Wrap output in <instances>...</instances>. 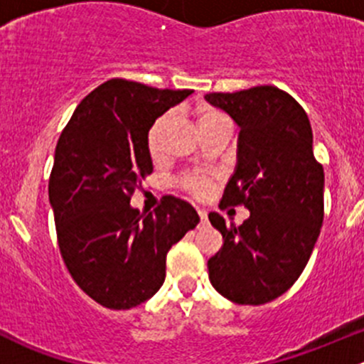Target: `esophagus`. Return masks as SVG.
<instances>
[{"label": "esophagus", "instance_id": "esophagus-1", "mask_svg": "<svg viewBox=\"0 0 364 364\" xmlns=\"http://www.w3.org/2000/svg\"><path fill=\"white\" fill-rule=\"evenodd\" d=\"M197 215H199L200 222H203V223L208 222V213H205L204 209H197Z\"/></svg>", "mask_w": 364, "mask_h": 364}]
</instances>
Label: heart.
Instances as JSON below:
<instances>
[{"label":"heart","mask_w":364,"mask_h":364,"mask_svg":"<svg viewBox=\"0 0 364 364\" xmlns=\"http://www.w3.org/2000/svg\"><path fill=\"white\" fill-rule=\"evenodd\" d=\"M168 121H171V114H164V116L156 117L153 121V124L148 130V151L149 156L155 161L164 156V132L167 128ZM223 123H229V117L222 111H218V109L205 107L197 114V124H199L200 132H205L209 128H215ZM181 188L192 193L193 197H203L208 193L209 181L205 178H193V176H190V178H185L181 181Z\"/></svg>","instance_id":"obj_1"}]
</instances>
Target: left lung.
Returning <instances> with one entry per match:
<instances>
[{"label": "left lung", "instance_id": "8db88e82", "mask_svg": "<svg viewBox=\"0 0 364 364\" xmlns=\"http://www.w3.org/2000/svg\"><path fill=\"white\" fill-rule=\"evenodd\" d=\"M240 127L237 167L222 203L245 205L250 218L209 222L223 245L208 260L209 282L237 304H264L294 285L324 220V168L314 156L306 112L277 86L208 93Z\"/></svg>", "mask_w": 364, "mask_h": 364}]
</instances>
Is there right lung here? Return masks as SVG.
Returning <instances> with one entry per match:
<instances>
[{"mask_svg": "<svg viewBox=\"0 0 364 364\" xmlns=\"http://www.w3.org/2000/svg\"><path fill=\"white\" fill-rule=\"evenodd\" d=\"M192 93L111 79L80 100L61 132L49 178L58 245L75 284L102 306L128 310L155 296L167 252L199 223L172 196L149 213L130 205L153 172L149 127Z\"/></svg>", "mask_w": 364, "mask_h": 364, "instance_id": "1", "label": "right lung"}]
</instances>
